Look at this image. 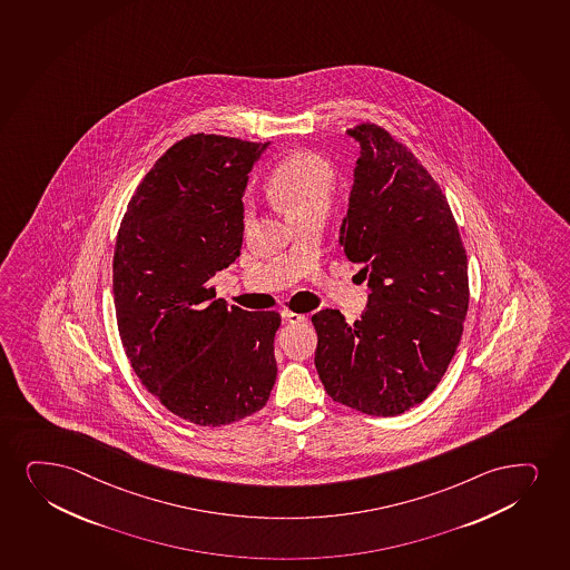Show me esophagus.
Instances as JSON below:
<instances>
[{"instance_id": "34e87169", "label": "esophagus", "mask_w": 570, "mask_h": 570, "mask_svg": "<svg viewBox=\"0 0 570 570\" xmlns=\"http://www.w3.org/2000/svg\"><path fill=\"white\" fill-rule=\"evenodd\" d=\"M282 318H284L286 323L295 324L305 323V318H307V316L299 315V313H294V311L284 309L282 311Z\"/></svg>"}]
</instances>
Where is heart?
<instances>
[{
	"instance_id": "obj_1",
	"label": "heart",
	"mask_w": 570,
	"mask_h": 570,
	"mask_svg": "<svg viewBox=\"0 0 570 570\" xmlns=\"http://www.w3.org/2000/svg\"><path fill=\"white\" fill-rule=\"evenodd\" d=\"M334 186L331 163L313 151H295L271 176V196L289 217L326 207ZM247 223L254 217L252 205L244 213Z\"/></svg>"
}]
</instances>
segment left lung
Listing matches in <instances>:
<instances>
[{"instance_id":"8db88e82","label":"left lung","mask_w":570,"mask_h":570,"mask_svg":"<svg viewBox=\"0 0 570 570\" xmlns=\"http://www.w3.org/2000/svg\"><path fill=\"white\" fill-rule=\"evenodd\" d=\"M361 146L340 246L363 263L371 289L361 318L311 316L326 394L376 416L429 397L448 371L469 309L466 254L436 180L384 128L347 130Z\"/></svg>"}]
</instances>
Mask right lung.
I'll list each match as a JSON object with an SVG mask.
<instances>
[{"label":"right lung","instance_id":"add662e5","mask_svg":"<svg viewBox=\"0 0 570 570\" xmlns=\"http://www.w3.org/2000/svg\"><path fill=\"white\" fill-rule=\"evenodd\" d=\"M268 144L194 134L155 163L128 204L112 257L120 340L170 413L220 426L265 407L281 315L215 299L205 282L236 261L249 170Z\"/></svg>","mask_w":570,"mask_h":570}]
</instances>
